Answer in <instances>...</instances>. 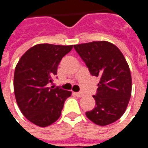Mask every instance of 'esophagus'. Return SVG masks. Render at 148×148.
Listing matches in <instances>:
<instances>
[{
  "label": "esophagus",
  "instance_id": "obj_1",
  "mask_svg": "<svg viewBox=\"0 0 148 148\" xmlns=\"http://www.w3.org/2000/svg\"><path fill=\"white\" fill-rule=\"evenodd\" d=\"M74 94L75 95V96L78 97H82L84 95L82 92H77V93H74Z\"/></svg>",
  "mask_w": 148,
  "mask_h": 148
}]
</instances>
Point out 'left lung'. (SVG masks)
<instances>
[{
  "label": "left lung",
  "instance_id": "8db88e82",
  "mask_svg": "<svg viewBox=\"0 0 148 148\" xmlns=\"http://www.w3.org/2000/svg\"><path fill=\"white\" fill-rule=\"evenodd\" d=\"M92 76L98 77L96 106L86 112L94 124L106 126L122 116L132 93L129 66L117 47L107 41H93L74 45Z\"/></svg>",
  "mask_w": 148,
  "mask_h": 148
}]
</instances>
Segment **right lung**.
I'll return each mask as SVG.
<instances>
[{
  "instance_id": "add662e5",
  "label": "right lung",
  "mask_w": 148,
  "mask_h": 148,
  "mask_svg": "<svg viewBox=\"0 0 148 148\" xmlns=\"http://www.w3.org/2000/svg\"><path fill=\"white\" fill-rule=\"evenodd\" d=\"M73 45L42 43L34 46L22 55L14 73V93L21 112L39 127H47L58 120L71 91L49 87L57 75L62 58Z\"/></svg>"
}]
</instances>
